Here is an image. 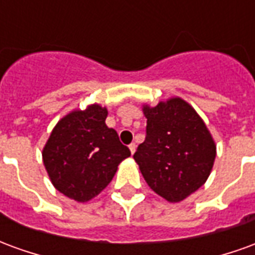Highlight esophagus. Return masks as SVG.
Wrapping results in <instances>:
<instances>
[{
    "instance_id": "34e87169",
    "label": "esophagus",
    "mask_w": 255,
    "mask_h": 255,
    "mask_svg": "<svg viewBox=\"0 0 255 255\" xmlns=\"http://www.w3.org/2000/svg\"><path fill=\"white\" fill-rule=\"evenodd\" d=\"M128 147H129V151H131V154H133V153H135V150H136V144L131 143L129 146H128Z\"/></svg>"
}]
</instances>
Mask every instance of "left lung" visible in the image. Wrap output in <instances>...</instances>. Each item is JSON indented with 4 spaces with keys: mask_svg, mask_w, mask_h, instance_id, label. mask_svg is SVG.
<instances>
[{
    "mask_svg": "<svg viewBox=\"0 0 255 255\" xmlns=\"http://www.w3.org/2000/svg\"><path fill=\"white\" fill-rule=\"evenodd\" d=\"M146 139L138 146L136 161L149 187L176 203L205 184L213 168L216 143L197 111L180 97L143 104Z\"/></svg>",
    "mask_w": 255,
    "mask_h": 255,
    "instance_id": "8db88e82",
    "label": "left lung"
}]
</instances>
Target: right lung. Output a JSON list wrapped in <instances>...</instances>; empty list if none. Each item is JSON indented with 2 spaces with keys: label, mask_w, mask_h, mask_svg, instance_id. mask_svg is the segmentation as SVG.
I'll return each mask as SVG.
<instances>
[{
  "label": "right lung",
  "mask_w": 255,
  "mask_h": 255,
  "mask_svg": "<svg viewBox=\"0 0 255 255\" xmlns=\"http://www.w3.org/2000/svg\"><path fill=\"white\" fill-rule=\"evenodd\" d=\"M108 109L98 104L75 109L53 128L42 160L56 190L87 202L112 182L117 166L131 155L119 135L105 124Z\"/></svg>",
  "instance_id": "add662e5"
}]
</instances>
